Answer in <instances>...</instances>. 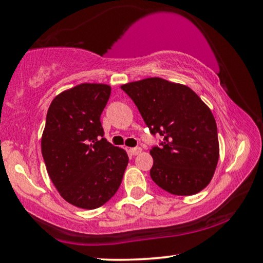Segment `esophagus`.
I'll return each instance as SVG.
<instances>
[{"label":"esophagus","mask_w":263,"mask_h":263,"mask_svg":"<svg viewBox=\"0 0 263 263\" xmlns=\"http://www.w3.org/2000/svg\"><path fill=\"white\" fill-rule=\"evenodd\" d=\"M128 152H130L132 156H137V155H139L140 152H142V148H140V147H131L130 150H128Z\"/></svg>","instance_id":"esophagus-1"}]
</instances>
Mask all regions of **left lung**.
<instances>
[{"label":"left lung","instance_id":"8db88e82","mask_svg":"<svg viewBox=\"0 0 263 263\" xmlns=\"http://www.w3.org/2000/svg\"><path fill=\"white\" fill-rule=\"evenodd\" d=\"M131 98L152 136L162 142L150 150V176L172 195L190 196L210 183L219 155L216 121L193 89L160 78L130 82Z\"/></svg>","mask_w":263,"mask_h":263}]
</instances>
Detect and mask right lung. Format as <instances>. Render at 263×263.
Returning a JSON list of instances; mask_svg holds the SVG:
<instances>
[{"label":"right lung","mask_w":263,"mask_h":263,"mask_svg":"<svg viewBox=\"0 0 263 263\" xmlns=\"http://www.w3.org/2000/svg\"><path fill=\"white\" fill-rule=\"evenodd\" d=\"M111 96L104 84H81L54 98L41 151L47 172L65 201L96 209L120 186L128 157L104 138L100 116Z\"/></svg>","instance_id":"right-lung-1"}]
</instances>
